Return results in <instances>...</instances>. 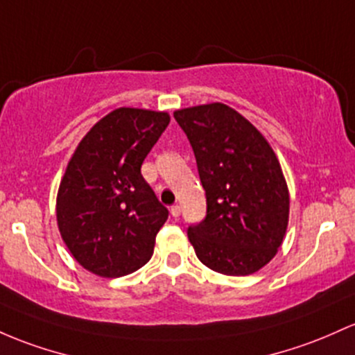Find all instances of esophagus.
<instances>
[{
    "label": "esophagus",
    "instance_id": "34e87169",
    "mask_svg": "<svg viewBox=\"0 0 355 355\" xmlns=\"http://www.w3.org/2000/svg\"><path fill=\"white\" fill-rule=\"evenodd\" d=\"M170 214H171V216H173V217L180 216V205H171V207H170Z\"/></svg>",
    "mask_w": 355,
    "mask_h": 355
}]
</instances>
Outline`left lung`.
<instances>
[{
    "label": "left lung",
    "mask_w": 355,
    "mask_h": 355,
    "mask_svg": "<svg viewBox=\"0 0 355 355\" xmlns=\"http://www.w3.org/2000/svg\"><path fill=\"white\" fill-rule=\"evenodd\" d=\"M207 197V216L189 227L197 258L229 276L259 271L286 234L290 193L268 139L222 103L178 109Z\"/></svg>",
    "instance_id": "left-lung-1"
}]
</instances>
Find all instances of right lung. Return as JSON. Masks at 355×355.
I'll use <instances>...</instances> for the list:
<instances>
[{
  "instance_id": "add662e5",
  "label": "right lung",
  "mask_w": 355,
  "mask_h": 355,
  "mask_svg": "<svg viewBox=\"0 0 355 355\" xmlns=\"http://www.w3.org/2000/svg\"><path fill=\"white\" fill-rule=\"evenodd\" d=\"M170 123L168 112L118 107L80 139L57 193V224L80 266L103 278L150 261L168 210L141 165Z\"/></svg>"
}]
</instances>
